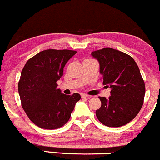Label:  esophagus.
<instances>
[{
	"label": "esophagus",
	"mask_w": 160,
	"mask_h": 160,
	"mask_svg": "<svg viewBox=\"0 0 160 160\" xmlns=\"http://www.w3.org/2000/svg\"><path fill=\"white\" fill-rule=\"evenodd\" d=\"M81 97L82 98H89V95H86V94H84V93H82V94H81Z\"/></svg>",
	"instance_id": "obj_1"
}]
</instances>
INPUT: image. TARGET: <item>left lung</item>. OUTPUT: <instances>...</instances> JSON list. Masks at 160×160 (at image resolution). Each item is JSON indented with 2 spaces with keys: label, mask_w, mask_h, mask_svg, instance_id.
I'll return each instance as SVG.
<instances>
[{
  "label": "left lung",
  "mask_w": 160,
  "mask_h": 160,
  "mask_svg": "<svg viewBox=\"0 0 160 160\" xmlns=\"http://www.w3.org/2000/svg\"><path fill=\"white\" fill-rule=\"evenodd\" d=\"M92 56L100 64L103 84L111 88L109 98L98 97L102 106L95 111L97 118L109 127L124 126L144 104L145 84L138 66L129 55L112 48L93 51Z\"/></svg>",
  "instance_id": "1"
}]
</instances>
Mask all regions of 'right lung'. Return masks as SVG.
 <instances>
[{
	"instance_id": "obj_1",
	"label": "right lung",
	"mask_w": 160,
	"mask_h": 160,
	"mask_svg": "<svg viewBox=\"0 0 160 160\" xmlns=\"http://www.w3.org/2000/svg\"><path fill=\"white\" fill-rule=\"evenodd\" d=\"M76 52L46 49L29 58L24 66L18 83L21 104L38 127L56 129L63 126L80 99L78 93L65 95L57 88L65 64Z\"/></svg>"
}]
</instances>
